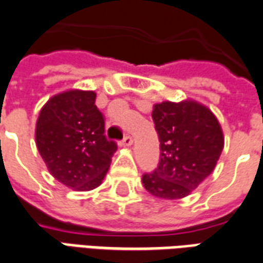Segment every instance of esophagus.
<instances>
[{
    "label": "esophagus",
    "instance_id": "obj_1",
    "mask_svg": "<svg viewBox=\"0 0 263 263\" xmlns=\"http://www.w3.org/2000/svg\"><path fill=\"white\" fill-rule=\"evenodd\" d=\"M132 138L129 137V135H126V137H124V139L121 141V145L122 146H131L132 145Z\"/></svg>",
    "mask_w": 263,
    "mask_h": 263
}]
</instances>
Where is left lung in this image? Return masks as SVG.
<instances>
[{
  "label": "left lung",
  "instance_id": "1",
  "mask_svg": "<svg viewBox=\"0 0 263 263\" xmlns=\"http://www.w3.org/2000/svg\"><path fill=\"white\" fill-rule=\"evenodd\" d=\"M152 118L160 160L142 176V184L161 199L185 198L215 170L224 145L220 124L208 107L194 100L155 104Z\"/></svg>",
  "mask_w": 263,
  "mask_h": 263
}]
</instances>
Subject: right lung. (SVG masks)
Returning a JSON list of instances; mask_svg holds the SVG:
<instances>
[{"label": "right lung", "mask_w": 263, "mask_h": 263, "mask_svg": "<svg viewBox=\"0 0 263 263\" xmlns=\"http://www.w3.org/2000/svg\"><path fill=\"white\" fill-rule=\"evenodd\" d=\"M95 102L92 90L62 92L44 104L36 122V145L48 171L77 191L102 184L117 151Z\"/></svg>", "instance_id": "add662e5"}]
</instances>
